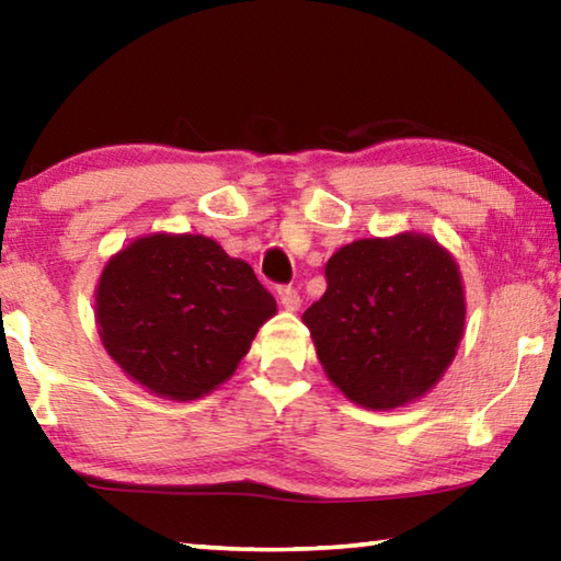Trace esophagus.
<instances>
[{
	"instance_id": "obj_1",
	"label": "esophagus",
	"mask_w": 561,
	"mask_h": 561,
	"mask_svg": "<svg viewBox=\"0 0 561 561\" xmlns=\"http://www.w3.org/2000/svg\"><path fill=\"white\" fill-rule=\"evenodd\" d=\"M279 301H282L284 309L297 311L299 304H301V297H299L297 287H291V284H284V287H279Z\"/></svg>"
}]
</instances>
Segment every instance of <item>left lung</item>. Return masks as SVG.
Instances as JSON below:
<instances>
[{
    "label": "left lung",
    "mask_w": 561,
    "mask_h": 561,
    "mask_svg": "<svg viewBox=\"0 0 561 561\" xmlns=\"http://www.w3.org/2000/svg\"><path fill=\"white\" fill-rule=\"evenodd\" d=\"M324 297L304 311L341 391L396 408L438 383L462 339L458 264L425 234L351 242L327 262Z\"/></svg>",
    "instance_id": "obj_1"
}]
</instances>
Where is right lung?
<instances>
[{
	"instance_id": "add662e5",
	"label": "right lung",
	"mask_w": 561,
	"mask_h": 561,
	"mask_svg": "<svg viewBox=\"0 0 561 561\" xmlns=\"http://www.w3.org/2000/svg\"><path fill=\"white\" fill-rule=\"evenodd\" d=\"M277 301L242 260L203 234H150L99 282V334L140 386L193 401L234 374Z\"/></svg>"
}]
</instances>
